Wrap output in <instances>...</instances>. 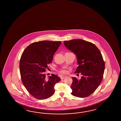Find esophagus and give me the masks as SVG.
<instances>
[{
	"label": "esophagus",
	"instance_id": "1",
	"mask_svg": "<svg viewBox=\"0 0 121 121\" xmlns=\"http://www.w3.org/2000/svg\"><path fill=\"white\" fill-rule=\"evenodd\" d=\"M66 77H67L66 76H61V77H60V79H61V80H63L65 78H66Z\"/></svg>",
	"mask_w": 121,
	"mask_h": 121
}]
</instances>
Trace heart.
<instances>
[{
    "label": "heart",
    "instance_id": "b5f03b06",
    "mask_svg": "<svg viewBox=\"0 0 121 121\" xmlns=\"http://www.w3.org/2000/svg\"><path fill=\"white\" fill-rule=\"evenodd\" d=\"M59 72L60 73H61L62 74H66V73H67V70H66V69H62L61 70H60L59 71Z\"/></svg>",
    "mask_w": 121,
    "mask_h": 121
}]
</instances>
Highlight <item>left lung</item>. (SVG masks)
<instances>
[{
    "instance_id": "8db88e82",
    "label": "left lung",
    "mask_w": 121,
    "mask_h": 121,
    "mask_svg": "<svg viewBox=\"0 0 121 121\" xmlns=\"http://www.w3.org/2000/svg\"><path fill=\"white\" fill-rule=\"evenodd\" d=\"M67 48L76 55L78 66L75 73L82 75L78 80L72 77V95L85 98L91 95L103 79L105 63L99 50L94 44L82 39L64 41Z\"/></svg>"
}]
</instances>
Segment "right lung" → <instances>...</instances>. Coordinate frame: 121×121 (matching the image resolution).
I'll list each match as a JSON object with an SVG mask.
<instances>
[{
  "mask_svg": "<svg viewBox=\"0 0 121 121\" xmlns=\"http://www.w3.org/2000/svg\"><path fill=\"white\" fill-rule=\"evenodd\" d=\"M61 41H43L30 44L21 57L19 69L24 86L34 97L45 99L53 95L54 86L60 80L56 75L46 77L45 72Z\"/></svg>",
  "mask_w": 121,
  "mask_h": 121,
  "instance_id": "obj_1",
  "label": "right lung"
}]
</instances>
